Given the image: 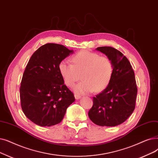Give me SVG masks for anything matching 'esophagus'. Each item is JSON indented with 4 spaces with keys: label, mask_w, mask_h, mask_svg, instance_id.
Instances as JSON below:
<instances>
[{
    "label": "esophagus",
    "mask_w": 158,
    "mask_h": 158,
    "mask_svg": "<svg viewBox=\"0 0 158 158\" xmlns=\"http://www.w3.org/2000/svg\"><path fill=\"white\" fill-rule=\"evenodd\" d=\"M74 96H75V98L76 99H79L81 98V97L80 95H78V94H76L74 95Z\"/></svg>",
    "instance_id": "obj_1"
}]
</instances>
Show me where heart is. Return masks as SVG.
Returning a JSON list of instances; mask_svg holds the SVG:
<instances>
[{"label": "heart", "instance_id": "b5f03b06", "mask_svg": "<svg viewBox=\"0 0 158 158\" xmlns=\"http://www.w3.org/2000/svg\"><path fill=\"white\" fill-rule=\"evenodd\" d=\"M72 63L61 60L59 70L65 84L72 87L80 79L83 81L75 85L73 90L78 94L101 92L108 86L113 73L111 60L105 56L88 50L76 53L72 57Z\"/></svg>", "mask_w": 158, "mask_h": 158}]
</instances>
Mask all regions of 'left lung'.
I'll return each mask as SVG.
<instances>
[{
	"instance_id": "8db88e82",
	"label": "left lung",
	"mask_w": 158,
	"mask_h": 158,
	"mask_svg": "<svg viewBox=\"0 0 158 158\" xmlns=\"http://www.w3.org/2000/svg\"><path fill=\"white\" fill-rule=\"evenodd\" d=\"M113 64V73L108 86L93 98L88 112L90 120L101 127H115L125 122L134 112L138 93L134 72L128 59L110 46L97 48Z\"/></svg>"
}]
</instances>
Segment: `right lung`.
Here are the masks:
<instances>
[{"instance_id":"obj_1","label":"right lung","mask_w":158,"mask_h":158,"mask_svg":"<svg viewBox=\"0 0 158 158\" xmlns=\"http://www.w3.org/2000/svg\"><path fill=\"white\" fill-rule=\"evenodd\" d=\"M73 50L63 45L47 43L30 59L20 87L24 115L40 127H51L63 120L74 95L64 83L59 64Z\"/></svg>"}]
</instances>
